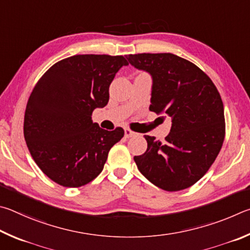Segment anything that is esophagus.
<instances>
[{
    "mask_svg": "<svg viewBox=\"0 0 250 250\" xmlns=\"http://www.w3.org/2000/svg\"><path fill=\"white\" fill-rule=\"evenodd\" d=\"M135 135H136V133L135 132H133L132 129L130 128H125V137L126 138H129V137H133V136H135Z\"/></svg>",
    "mask_w": 250,
    "mask_h": 250,
    "instance_id": "34e87169",
    "label": "esophagus"
}]
</instances>
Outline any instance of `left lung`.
Masks as SVG:
<instances>
[{
    "label": "left lung",
    "instance_id": "8db88e82",
    "mask_svg": "<svg viewBox=\"0 0 250 250\" xmlns=\"http://www.w3.org/2000/svg\"><path fill=\"white\" fill-rule=\"evenodd\" d=\"M126 57L135 68L150 73V111L168 115L172 122L165 142L145 135L147 150L135 156V163L139 171L160 189L185 190L207 173L224 142L221 95L207 73L177 55Z\"/></svg>",
    "mask_w": 250,
    "mask_h": 250
}]
</instances>
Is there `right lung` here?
Instances as JSON below:
<instances>
[{"label": "right lung", "mask_w": 250, "mask_h": 250, "mask_svg": "<svg viewBox=\"0 0 250 250\" xmlns=\"http://www.w3.org/2000/svg\"><path fill=\"white\" fill-rule=\"evenodd\" d=\"M127 64L123 56L76 55L55 63L36 83L26 105L24 137L35 163L52 181L79 188L103 170L124 129H102L91 115L107 104L109 84Z\"/></svg>", "instance_id": "obj_1"}]
</instances>
